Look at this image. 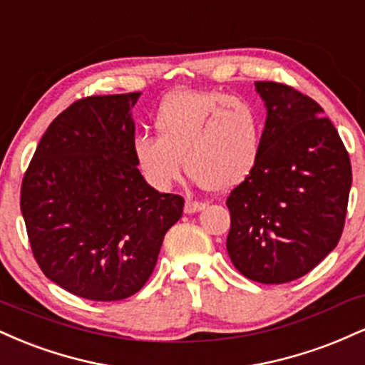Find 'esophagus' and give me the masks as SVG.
I'll return each instance as SVG.
<instances>
[{"label":"esophagus","instance_id":"1","mask_svg":"<svg viewBox=\"0 0 365 365\" xmlns=\"http://www.w3.org/2000/svg\"><path fill=\"white\" fill-rule=\"evenodd\" d=\"M204 207H206V204L199 202V200L188 199L185 202V212H188V215H192V212H199L200 209H204Z\"/></svg>","mask_w":365,"mask_h":365}]
</instances>
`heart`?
I'll use <instances>...</instances> for the list:
<instances>
[{
  "label": "heart",
  "instance_id": "b5f03b06",
  "mask_svg": "<svg viewBox=\"0 0 365 365\" xmlns=\"http://www.w3.org/2000/svg\"><path fill=\"white\" fill-rule=\"evenodd\" d=\"M154 127L158 135H137L132 153L144 178L159 190L173 187L185 165L207 190H230L249 178L261 158V111L230 92H173L159 104Z\"/></svg>",
  "mask_w": 365,
  "mask_h": 365
}]
</instances>
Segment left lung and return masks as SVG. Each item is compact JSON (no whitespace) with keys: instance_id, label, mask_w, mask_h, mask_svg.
Returning a JSON list of instances; mask_svg holds the SVG:
<instances>
[{"instance_id":"1","label":"left lung","mask_w":365,"mask_h":365,"mask_svg":"<svg viewBox=\"0 0 365 365\" xmlns=\"http://www.w3.org/2000/svg\"><path fill=\"white\" fill-rule=\"evenodd\" d=\"M255 89L267 108L262 150L226 197V250L245 278L282 284L312 271L340 242L351 165L314 99L279 82H255Z\"/></svg>"}]
</instances>
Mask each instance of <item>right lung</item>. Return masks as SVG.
<instances>
[{
  "instance_id": "obj_1",
  "label": "right lung",
  "mask_w": 365,
  "mask_h": 365,
  "mask_svg": "<svg viewBox=\"0 0 365 365\" xmlns=\"http://www.w3.org/2000/svg\"><path fill=\"white\" fill-rule=\"evenodd\" d=\"M139 96L70 104L44 132L22 180L20 209L36 262L87 300L139 292L183 212V197L154 190L133 159L130 108Z\"/></svg>"
}]
</instances>
